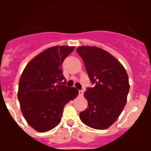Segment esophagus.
<instances>
[{
	"label": "esophagus",
	"mask_w": 151,
	"mask_h": 151,
	"mask_svg": "<svg viewBox=\"0 0 151 151\" xmlns=\"http://www.w3.org/2000/svg\"><path fill=\"white\" fill-rule=\"evenodd\" d=\"M83 94H84L83 90H79V91H78V95H79V96H83Z\"/></svg>",
	"instance_id": "34e87169"
}]
</instances>
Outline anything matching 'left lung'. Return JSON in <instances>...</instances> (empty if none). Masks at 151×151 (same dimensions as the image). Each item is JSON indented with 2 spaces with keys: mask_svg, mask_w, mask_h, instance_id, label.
Masks as SVG:
<instances>
[{
  "mask_svg": "<svg viewBox=\"0 0 151 151\" xmlns=\"http://www.w3.org/2000/svg\"><path fill=\"white\" fill-rule=\"evenodd\" d=\"M76 51L94 85L84 93L88 105L79 113L80 119L92 129H107L118 119L126 104L129 91L127 73L115 57L99 47L81 46Z\"/></svg>",
  "mask_w": 151,
  "mask_h": 151,
  "instance_id": "1",
  "label": "left lung"
}]
</instances>
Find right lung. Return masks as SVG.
<instances>
[{
  "label": "right lung",
  "instance_id": "1",
  "mask_svg": "<svg viewBox=\"0 0 151 151\" xmlns=\"http://www.w3.org/2000/svg\"><path fill=\"white\" fill-rule=\"evenodd\" d=\"M74 48L50 47L33 58L22 72L18 91L21 110L28 124L40 132L55 128L65 105L78 94L76 88L66 86L62 70L63 62Z\"/></svg>",
  "mask_w": 151,
  "mask_h": 151
}]
</instances>
